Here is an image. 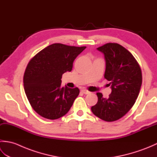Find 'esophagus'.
<instances>
[{
	"mask_svg": "<svg viewBox=\"0 0 157 157\" xmlns=\"http://www.w3.org/2000/svg\"><path fill=\"white\" fill-rule=\"evenodd\" d=\"M81 91H82V92H83V93H84V94H90V92L88 90H86V89H82Z\"/></svg>",
	"mask_w": 157,
	"mask_h": 157,
	"instance_id": "esophagus-1",
	"label": "esophagus"
}]
</instances>
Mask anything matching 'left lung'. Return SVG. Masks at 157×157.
Returning <instances> with one entry per match:
<instances>
[{"label": "left lung", "mask_w": 157, "mask_h": 157, "mask_svg": "<svg viewBox=\"0 0 157 157\" xmlns=\"http://www.w3.org/2000/svg\"><path fill=\"white\" fill-rule=\"evenodd\" d=\"M97 50L105 55V78L111 82L112 92L107 98L96 93L98 102L91 110L102 120L115 121L135 104L142 82V71L132 53L117 43H106Z\"/></svg>", "instance_id": "left-lung-1"}]
</instances>
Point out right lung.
<instances>
[{
  "label": "right lung",
  "mask_w": 157,
  "mask_h": 157,
  "mask_svg": "<svg viewBox=\"0 0 157 157\" xmlns=\"http://www.w3.org/2000/svg\"><path fill=\"white\" fill-rule=\"evenodd\" d=\"M86 48L55 43L29 61L23 76V86L29 104L42 117L59 119L71 109L79 90L62 87V75L71 71L74 60Z\"/></svg>",
  "instance_id": "right-lung-1"
}]
</instances>
